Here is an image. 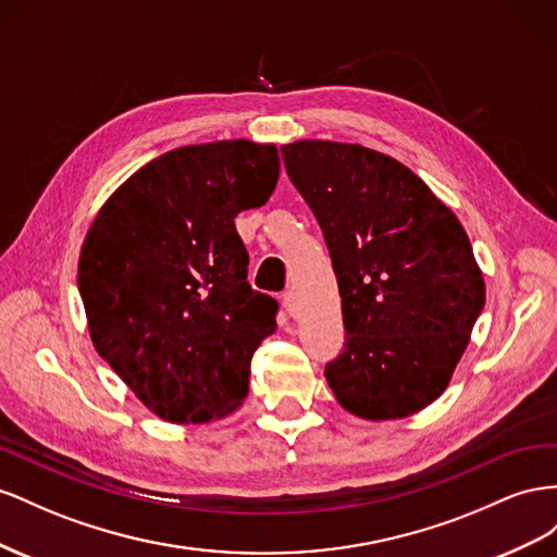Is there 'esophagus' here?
<instances>
[{
    "label": "esophagus",
    "instance_id": "1",
    "mask_svg": "<svg viewBox=\"0 0 557 557\" xmlns=\"http://www.w3.org/2000/svg\"><path fill=\"white\" fill-rule=\"evenodd\" d=\"M282 308H284V312H287L289 317L298 314V298H296L294 292H284L282 294Z\"/></svg>",
    "mask_w": 557,
    "mask_h": 557
}]
</instances>
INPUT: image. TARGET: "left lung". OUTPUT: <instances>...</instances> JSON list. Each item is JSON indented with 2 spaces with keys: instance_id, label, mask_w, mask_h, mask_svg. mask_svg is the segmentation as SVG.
<instances>
[{
  "instance_id": "obj_1",
  "label": "left lung",
  "mask_w": 557,
  "mask_h": 557,
  "mask_svg": "<svg viewBox=\"0 0 557 557\" xmlns=\"http://www.w3.org/2000/svg\"><path fill=\"white\" fill-rule=\"evenodd\" d=\"M292 184L324 233L343 298L345 347L324 375L367 420L406 418L448 387L485 306L459 219L416 172L341 141L282 147Z\"/></svg>"
}]
</instances>
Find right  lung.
<instances>
[{"instance_id":"add662e5","label":"right lung","mask_w":557,"mask_h":557,"mask_svg":"<svg viewBox=\"0 0 557 557\" xmlns=\"http://www.w3.org/2000/svg\"><path fill=\"white\" fill-rule=\"evenodd\" d=\"M280 156L247 139L158 156L95 216L78 259L95 349L158 418L202 424L243 404L277 300L247 282L235 216L275 190Z\"/></svg>"}]
</instances>
